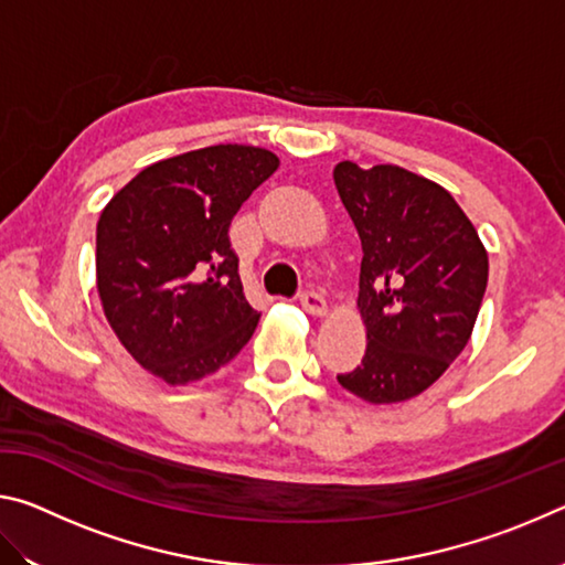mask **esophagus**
<instances>
[{"label": "esophagus", "mask_w": 565, "mask_h": 565, "mask_svg": "<svg viewBox=\"0 0 565 565\" xmlns=\"http://www.w3.org/2000/svg\"><path fill=\"white\" fill-rule=\"evenodd\" d=\"M301 306L311 313V317H327V301H323V296L319 291H303Z\"/></svg>", "instance_id": "obj_1"}]
</instances>
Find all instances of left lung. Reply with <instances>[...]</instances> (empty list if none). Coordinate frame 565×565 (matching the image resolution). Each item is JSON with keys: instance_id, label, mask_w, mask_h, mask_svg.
<instances>
[{"instance_id": "8db88e82", "label": "left lung", "mask_w": 565, "mask_h": 565, "mask_svg": "<svg viewBox=\"0 0 565 565\" xmlns=\"http://www.w3.org/2000/svg\"><path fill=\"white\" fill-rule=\"evenodd\" d=\"M361 238L359 311L366 353L339 384L366 404H401L458 359L489 284V254L471 218L436 181L396 164L333 167Z\"/></svg>"}]
</instances>
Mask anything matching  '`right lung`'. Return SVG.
Segmentation results:
<instances>
[{"mask_svg":"<svg viewBox=\"0 0 565 565\" xmlns=\"http://www.w3.org/2000/svg\"><path fill=\"white\" fill-rule=\"evenodd\" d=\"M279 169L269 149L216 145L141 169L97 222V291L131 359L169 386L216 374L262 313L246 301L228 226Z\"/></svg>","mask_w":565,"mask_h":565,"instance_id":"right-lung-1","label":"right lung"}]
</instances>
